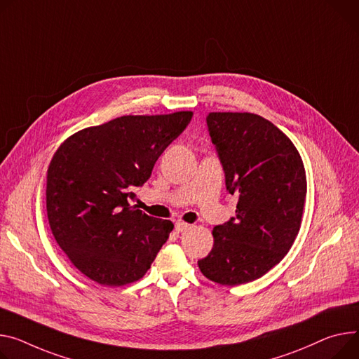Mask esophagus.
<instances>
[{
	"mask_svg": "<svg viewBox=\"0 0 359 359\" xmlns=\"http://www.w3.org/2000/svg\"><path fill=\"white\" fill-rule=\"evenodd\" d=\"M189 227H191V226L187 224V223H184V222H177V223H175V230H177L178 233H182V231L188 230Z\"/></svg>",
	"mask_w": 359,
	"mask_h": 359,
	"instance_id": "obj_1",
	"label": "esophagus"
}]
</instances>
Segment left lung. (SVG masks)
I'll return each instance as SVG.
<instances>
[{
  "instance_id": "1",
  "label": "left lung",
  "mask_w": 359,
  "mask_h": 359,
  "mask_svg": "<svg viewBox=\"0 0 359 359\" xmlns=\"http://www.w3.org/2000/svg\"><path fill=\"white\" fill-rule=\"evenodd\" d=\"M207 126L236 217L212 229L214 245L198 267L207 279L237 286L278 264L299 233L306 198L302 158L289 137L255 114L211 112Z\"/></svg>"
}]
</instances>
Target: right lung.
I'll use <instances>...</instances> for the list:
<instances>
[{"instance_id":"obj_1","label":"right lung","mask_w":359,"mask_h":359,"mask_svg":"<svg viewBox=\"0 0 359 359\" xmlns=\"http://www.w3.org/2000/svg\"><path fill=\"white\" fill-rule=\"evenodd\" d=\"M192 112L121 116L72 135L47 171L51 233L69 260L103 286H123L148 271L174 224L137 205L135 188L191 122Z\"/></svg>"}]
</instances>
